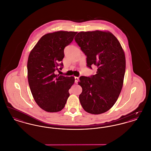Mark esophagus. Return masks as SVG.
<instances>
[{
    "label": "esophagus",
    "instance_id": "1",
    "mask_svg": "<svg viewBox=\"0 0 151 151\" xmlns=\"http://www.w3.org/2000/svg\"><path fill=\"white\" fill-rule=\"evenodd\" d=\"M78 81H79V78H78V77H75V83H78Z\"/></svg>",
    "mask_w": 151,
    "mask_h": 151
}]
</instances>
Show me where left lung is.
<instances>
[{
	"label": "left lung",
	"instance_id": "left-lung-1",
	"mask_svg": "<svg viewBox=\"0 0 151 151\" xmlns=\"http://www.w3.org/2000/svg\"><path fill=\"white\" fill-rule=\"evenodd\" d=\"M75 41L86 56V66L97 67L96 75L79 78L83 89L80 104L89 113H104L114 105L122 90L126 70L124 51L117 38L107 32H81Z\"/></svg>",
	"mask_w": 151,
	"mask_h": 151
}]
</instances>
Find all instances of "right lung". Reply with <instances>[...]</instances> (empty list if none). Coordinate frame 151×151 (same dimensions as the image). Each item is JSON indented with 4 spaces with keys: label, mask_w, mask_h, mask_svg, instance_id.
Wrapping results in <instances>:
<instances>
[{
    "label": "right lung",
    "mask_w": 151,
    "mask_h": 151,
    "mask_svg": "<svg viewBox=\"0 0 151 151\" xmlns=\"http://www.w3.org/2000/svg\"><path fill=\"white\" fill-rule=\"evenodd\" d=\"M76 34L67 31L47 33L30 52L27 63L29 87L37 105L46 111L62 110L70 96L75 78L57 75L55 71L63 68L64 49Z\"/></svg>",
    "instance_id": "add662e5"
}]
</instances>
